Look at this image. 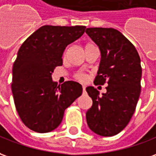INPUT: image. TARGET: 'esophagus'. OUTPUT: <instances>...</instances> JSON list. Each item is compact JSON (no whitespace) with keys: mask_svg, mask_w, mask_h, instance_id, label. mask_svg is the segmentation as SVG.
Here are the masks:
<instances>
[{"mask_svg":"<svg viewBox=\"0 0 156 156\" xmlns=\"http://www.w3.org/2000/svg\"><path fill=\"white\" fill-rule=\"evenodd\" d=\"M85 92V86H83V93Z\"/></svg>","mask_w":156,"mask_h":156,"instance_id":"obj_1","label":"esophagus"}]
</instances>
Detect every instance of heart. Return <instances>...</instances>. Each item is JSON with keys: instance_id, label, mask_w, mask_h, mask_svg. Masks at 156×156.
<instances>
[{"instance_id": "obj_1", "label": "heart", "mask_w": 156, "mask_h": 156, "mask_svg": "<svg viewBox=\"0 0 156 156\" xmlns=\"http://www.w3.org/2000/svg\"><path fill=\"white\" fill-rule=\"evenodd\" d=\"M90 45H91V44H88V45H86V47L87 46H90ZM66 52H65L64 56H66ZM77 78H78L79 80H81V81H84V80L86 79V75L83 73H78V75H77Z\"/></svg>"}]
</instances>
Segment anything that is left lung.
Listing matches in <instances>:
<instances>
[{
  "label": "left lung",
  "mask_w": 156,
  "mask_h": 156,
  "mask_svg": "<svg viewBox=\"0 0 156 156\" xmlns=\"http://www.w3.org/2000/svg\"><path fill=\"white\" fill-rule=\"evenodd\" d=\"M99 47L101 60L95 84H104L107 92L100 96L94 87L86 91L93 104L87 111L90 129L102 136L119 133L131 120L141 92L142 67L136 48L114 28H87L85 30Z\"/></svg>",
  "instance_id": "left-lung-1"
}]
</instances>
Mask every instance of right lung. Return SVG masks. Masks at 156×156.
<instances>
[{
	"instance_id": "obj_1",
	"label": "right lung",
	"mask_w": 156,
	"mask_h": 156,
	"mask_svg": "<svg viewBox=\"0 0 156 156\" xmlns=\"http://www.w3.org/2000/svg\"><path fill=\"white\" fill-rule=\"evenodd\" d=\"M85 26L43 25L23 42L12 66V92L22 122L39 133L60 126L64 112L82 95L80 83L61 85L52 79L56 66H62L66 48L84 33Z\"/></svg>"
}]
</instances>
